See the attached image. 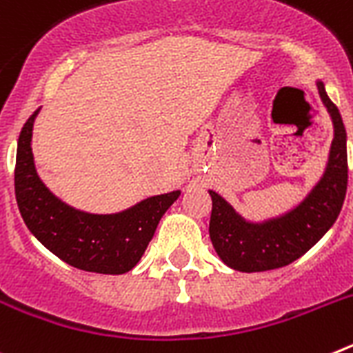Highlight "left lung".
<instances>
[{"label":"left lung","mask_w":353,"mask_h":353,"mask_svg":"<svg viewBox=\"0 0 353 353\" xmlns=\"http://www.w3.org/2000/svg\"><path fill=\"white\" fill-rule=\"evenodd\" d=\"M334 127L329 159L322 179L297 207L261 223L244 219L223 196H212L210 240L221 260L240 272H263L286 267L310 251L329 232L341 212L348 183L347 130L339 109L330 101L325 84L316 81Z\"/></svg>","instance_id":"8db88e82"}]
</instances>
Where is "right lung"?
Instances as JSON below:
<instances>
[{
  "label": "right lung",
  "instance_id": "right-lung-1",
  "mask_svg": "<svg viewBox=\"0 0 353 353\" xmlns=\"http://www.w3.org/2000/svg\"><path fill=\"white\" fill-rule=\"evenodd\" d=\"M39 111L19 134L15 159V198L28 230L43 248L76 269L113 276L129 272L141 260L159 221L180 191L150 196L117 214H90L70 207L52 194L37 173L31 138Z\"/></svg>",
  "mask_w": 353,
  "mask_h": 353
}]
</instances>
